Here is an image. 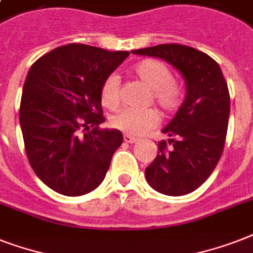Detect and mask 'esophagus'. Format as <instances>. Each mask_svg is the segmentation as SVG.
I'll return each mask as SVG.
<instances>
[{"mask_svg":"<svg viewBox=\"0 0 253 253\" xmlns=\"http://www.w3.org/2000/svg\"><path fill=\"white\" fill-rule=\"evenodd\" d=\"M123 139H125V142H127V143L138 142V138H135V136H132V135H128V134L123 135Z\"/></svg>","mask_w":253,"mask_h":253,"instance_id":"esophagus-1","label":"esophagus"}]
</instances>
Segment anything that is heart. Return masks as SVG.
I'll use <instances>...</instances> for the list:
<instances>
[{"label": "heart", "mask_w": 253, "mask_h": 253, "mask_svg": "<svg viewBox=\"0 0 253 253\" xmlns=\"http://www.w3.org/2000/svg\"><path fill=\"white\" fill-rule=\"evenodd\" d=\"M131 73L140 83L151 89L150 102L154 101L167 114L176 113L184 101V87L173 80L172 71L163 61L156 59H146L136 63L131 68ZM99 99L109 110L118 109L121 103L118 77L111 75L106 77L99 87ZM160 122V114L156 109H125L111 118L115 128L128 135H143L152 130Z\"/></svg>", "instance_id": "1"}]
</instances>
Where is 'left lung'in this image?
<instances>
[{
    "mask_svg": "<svg viewBox=\"0 0 253 253\" xmlns=\"http://www.w3.org/2000/svg\"><path fill=\"white\" fill-rule=\"evenodd\" d=\"M132 52L160 57L184 76L186 98L163 130L170 139L158 143V155L146 168V178L167 196L192 193L208 180L223 152L230 117L223 73L214 59L189 45L170 43Z\"/></svg>",
    "mask_w": 253,
    "mask_h": 253,
    "instance_id": "obj_1",
    "label": "left lung"
}]
</instances>
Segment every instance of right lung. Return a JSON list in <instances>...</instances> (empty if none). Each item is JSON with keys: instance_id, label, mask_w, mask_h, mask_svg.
Returning a JSON list of instances; mask_svg holds the SVG:
<instances>
[{"instance_id": "right-lung-1", "label": "right lung", "mask_w": 253, "mask_h": 253, "mask_svg": "<svg viewBox=\"0 0 253 253\" xmlns=\"http://www.w3.org/2000/svg\"><path fill=\"white\" fill-rule=\"evenodd\" d=\"M128 55L71 43L31 65L19 123L30 166L56 193L83 196L106 176L123 135L98 127L105 122L99 87Z\"/></svg>"}]
</instances>
